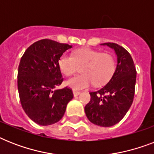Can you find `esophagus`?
<instances>
[{"instance_id":"1","label":"esophagus","mask_w":154,"mask_h":154,"mask_svg":"<svg viewBox=\"0 0 154 154\" xmlns=\"http://www.w3.org/2000/svg\"><path fill=\"white\" fill-rule=\"evenodd\" d=\"M72 94H73V96L74 97H77L81 93L79 91H77V90H72Z\"/></svg>"}]
</instances>
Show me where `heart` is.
Here are the masks:
<instances>
[{
  "instance_id": "1",
  "label": "heart",
  "mask_w": 154,
  "mask_h": 154,
  "mask_svg": "<svg viewBox=\"0 0 154 154\" xmlns=\"http://www.w3.org/2000/svg\"><path fill=\"white\" fill-rule=\"evenodd\" d=\"M60 71L65 76L77 72L78 66L82 74L77 75L66 82L67 86L73 90L86 89L94 82L95 86L107 83L112 77L116 68L114 57L109 53H101L91 49H79L73 56L63 54L58 61Z\"/></svg>"
}]
</instances>
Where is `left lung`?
Returning <instances> with one entry per match:
<instances>
[{"label":"left lung","mask_w":154,"mask_h":154,"mask_svg":"<svg viewBox=\"0 0 154 154\" xmlns=\"http://www.w3.org/2000/svg\"><path fill=\"white\" fill-rule=\"evenodd\" d=\"M113 49L117 65L111 79L97 91L90 92V101L85 107L89 122L102 127L114 125L125 117L134 101L137 71L131 55L115 43H104Z\"/></svg>","instance_id":"8db88e82"}]
</instances>
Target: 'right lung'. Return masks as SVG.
Segmentation results:
<instances>
[{
  "mask_svg": "<svg viewBox=\"0 0 154 154\" xmlns=\"http://www.w3.org/2000/svg\"><path fill=\"white\" fill-rule=\"evenodd\" d=\"M72 45L43 39L31 45L20 59L17 88L23 109L40 125L59 122L73 97L67 87L58 89L63 82L59 59Z\"/></svg>",
  "mask_w": 154,
  "mask_h": 154,
  "instance_id": "1",
  "label": "right lung"
}]
</instances>
